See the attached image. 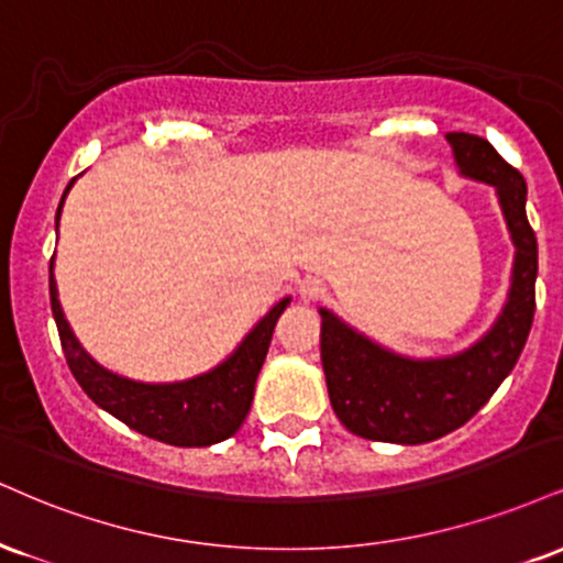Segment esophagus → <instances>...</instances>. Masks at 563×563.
I'll return each mask as SVG.
<instances>
[{
	"label": "esophagus",
	"instance_id": "1",
	"mask_svg": "<svg viewBox=\"0 0 563 563\" xmlns=\"http://www.w3.org/2000/svg\"><path fill=\"white\" fill-rule=\"evenodd\" d=\"M299 296L303 303H311V301H320L324 296V286L320 280H303L299 286Z\"/></svg>",
	"mask_w": 563,
	"mask_h": 563
}]
</instances>
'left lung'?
<instances>
[{
    "label": "left lung",
    "instance_id": "obj_1",
    "mask_svg": "<svg viewBox=\"0 0 563 563\" xmlns=\"http://www.w3.org/2000/svg\"><path fill=\"white\" fill-rule=\"evenodd\" d=\"M459 175L498 196L514 243L511 280L496 322L456 354L415 358L372 341L330 309L322 317V369L343 428L380 443L419 445L470 422L509 377L534 317L538 239L527 222V183L472 133H445Z\"/></svg>",
    "mask_w": 563,
    "mask_h": 563
}]
</instances>
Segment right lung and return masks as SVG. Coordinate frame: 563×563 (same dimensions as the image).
<instances>
[{
	"mask_svg": "<svg viewBox=\"0 0 563 563\" xmlns=\"http://www.w3.org/2000/svg\"><path fill=\"white\" fill-rule=\"evenodd\" d=\"M76 180L78 178L67 183L63 199H59L57 217H54L57 228L65 199ZM49 299L67 367H70L73 377H76L86 396L131 430L146 438L162 440L167 445H180V449H205V445H214L239 432L249 409H252L254 385L256 377H260L264 356H267L269 341H273L277 317L290 303V296L277 301L243 335L239 346L209 372L175 383H141L101 367L97 358L80 346L70 322L65 320L63 303H59L54 260L49 267Z\"/></svg>",
	"mask_w": 563,
	"mask_h": 563,
	"instance_id": "obj_1",
	"label": "right lung"
}]
</instances>
